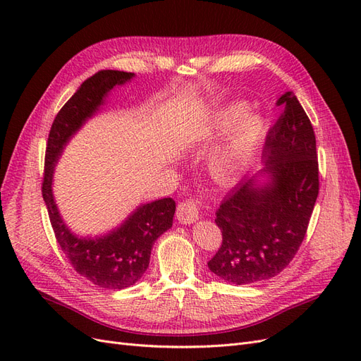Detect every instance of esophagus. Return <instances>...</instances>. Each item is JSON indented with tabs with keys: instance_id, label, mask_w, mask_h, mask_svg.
<instances>
[{
	"instance_id": "1",
	"label": "esophagus",
	"mask_w": 361,
	"mask_h": 361,
	"mask_svg": "<svg viewBox=\"0 0 361 361\" xmlns=\"http://www.w3.org/2000/svg\"><path fill=\"white\" fill-rule=\"evenodd\" d=\"M178 221L180 224H191L199 220V203L190 199L179 203L178 211H176Z\"/></svg>"
}]
</instances>
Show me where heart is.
Returning <instances> with one entry per match:
<instances>
[{
	"mask_svg": "<svg viewBox=\"0 0 361 361\" xmlns=\"http://www.w3.org/2000/svg\"><path fill=\"white\" fill-rule=\"evenodd\" d=\"M247 113V105L236 102L223 111L218 128L221 133L232 130L226 145L218 147L209 158V170L218 179H231L253 162L268 135V122L257 113Z\"/></svg>",
	"mask_w": 361,
	"mask_h": 361,
	"instance_id": "b5f03b06",
	"label": "heart"
}]
</instances>
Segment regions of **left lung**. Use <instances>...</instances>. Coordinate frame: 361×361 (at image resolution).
Wrapping results in <instances>:
<instances>
[{"label": "left lung", "mask_w": 361, "mask_h": 361, "mask_svg": "<svg viewBox=\"0 0 361 361\" xmlns=\"http://www.w3.org/2000/svg\"><path fill=\"white\" fill-rule=\"evenodd\" d=\"M277 105L285 111L268 133L262 167L247 174L216 209L223 243L207 267L233 285L268 280L289 265L319 192L310 120L292 92Z\"/></svg>", "instance_id": "left-lung-1"}]
</instances>
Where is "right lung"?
I'll list each match as a JSON object with an SVG mask.
<instances>
[{
	"label": "right lung",
	"mask_w": 361,
	"mask_h": 361,
	"mask_svg": "<svg viewBox=\"0 0 361 361\" xmlns=\"http://www.w3.org/2000/svg\"><path fill=\"white\" fill-rule=\"evenodd\" d=\"M134 76L130 72L99 71L85 80L54 118L47 145L42 195L57 243L73 269L104 289H125L143 277L152 247L173 224L176 203L167 197L140 204L111 232L93 238L80 236L63 221L54 199V170L71 138L101 110L110 92Z\"/></svg>",
	"instance_id": "add662e5"
}]
</instances>
